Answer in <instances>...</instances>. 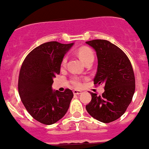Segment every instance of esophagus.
<instances>
[{
  "mask_svg": "<svg viewBox=\"0 0 149 149\" xmlns=\"http://www.w3.org/2000/svg\"><path fill=\"white\" fill-rule=\"evenodd\" d=\"M81 93H82V91H79V90H74V91H73V93H74V95H79Z\"/></svg>",
  "mask_w": 149,
  "mask_h": 149,
  "instance_id": "1",
  "label": "esophagus"
}]
</instances>
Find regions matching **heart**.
<instances>
[{
	"mask_svg": "<svg viewBox=\"0 0 149 149\" xmlns=\"http://www.w3.org/2000/svg\"><path fill=\"white\" fill-rule=\"evenodd\" d=\"M77 54L78 56H79V58H80V59L82 60L85 64H86V63L91 61H93L94 54L92 50L90 48H88V47L84 46L79 48L77 51ZM67 56H65L63 58L62 61H61V67H65L66 64H67ZM71 82L75 87H79L81 85L80 78L78 77L77 76L73 77L72 78Z\"/></svg>",
	"mask_w": 149,
	"mask_h": 149,
	"instance_id": "obj_1",
	"label": "heart"
}]
</instances>
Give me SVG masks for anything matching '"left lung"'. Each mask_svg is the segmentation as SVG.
Masks as SVG:
<instances>
[{
	"label": "left lung",
	"mask_w": 149,
	"mask_h": 149,
	"mask_svg": "<svg viewBox=\"0 0 149 149\" xmlns=\"http://www.w3.org/2000/svg\"><path fill=\"white\" fill-rule=\"evenodd\" d=\"M86 43L95 49L98 57L94 84L104 85L101 95L91 93L92 99L86 110L98 121L109 123L120 118L132 101L135 89L132 64L126 54L109 41L93 40Z\"/></svg>",
	"instance_id": "1"
}]
</instances>
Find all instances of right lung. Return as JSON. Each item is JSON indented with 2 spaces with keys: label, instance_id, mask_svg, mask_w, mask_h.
Returning <instances> with one entry per match:
<instances>
[{
  "label": "right lung",
  "instance_id": "1",
  "mask_svg": "<svg viewBox=\"0 0 149 149\" xmlns=\"http://www.w3.org/2000/svg\"><path fill=\"white\" fill-rule=\"evenodd\" d=\"M74 43L51 41L34 48L22 64L19 94L24 107L35 120L52 125L61 120L70 107L73 93L52 90L53 78L60 73L61 61Z\"/></svg>",
  "mask_w": 149,
  "mask_h": 149
}]
</instances>
